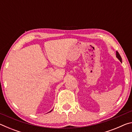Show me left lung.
<instances>
[{"label":"left lung","mask_w":132,"mask_h":132,"mask_svg":"<svg viewBox=\"0 0 132 132\" xmlns=\"http://www.w3.org/2000/svg\"><path fill=\"white\" fill-rule=\"evenodd\" d=\"M116 53H116V56H117V57L118 58V59L119 60L120 62H122V57H121V56H120V55H119V53H118V51H117V52H116Z\"/></svg>","instance_id":"left-lung-1"}]
</instances>
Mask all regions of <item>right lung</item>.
Masks as SVG:
<instances>
[{"label":"right lung","mask_w":132,"mask_h":132,"mask_svg":"<svg viewBox=\"0 0 132 132\" xmlns=\"http://www.w3.org/2000/svg\"><path fill=\"white\" fill-rule=\"evenodd\" d=\"M52 111V110H51V111L50 112H51V111Z\"/></svg>","instance_id":"right-lung-1"}]
</instances>
